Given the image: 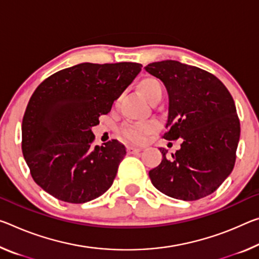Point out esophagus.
<instances>
[{
  "instance_id": "1",
  "label": "esophagus",
  "mask_w": 259,
  "mask_h": 259,
  "mask_svg": "<svg viewBox=\"0 0 259 259\" xmlns=\"http://www.w3.org/2000/svg\"><path fill=\"white\" fill-rule=\"evenodd\" d=\"M126 151H128V153H130V154H135V153H138V152H141V149H139V147H135V146H128L126 147Z\"/></svg>"
}]
</instances>
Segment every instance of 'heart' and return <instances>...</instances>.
Here are the masks:
<instances>
[{
  "mask_svg": "<svg viewBox=\"0 0 259 259\" xmlns=\"http://www.w3.org/2000/svg\"><path fill=\"white\" fill-rule=\"evenodd\" d=\"M138 91L145 99L151 102L159 96H162L161 83L153 77H146L138 83ZM155 129V124L152 122L147 123H128L121 130L122 136L131 143L144 142L147 135Z\"/></svg>",
  "mask_w": 259,
  "mask_h": 259,
  "instance_id": "1",
  "label": "heart"
}]
</instances>
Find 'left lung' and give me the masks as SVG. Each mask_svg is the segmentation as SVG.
<instances>
[{"mask_svg": "<svg viewBox=\"0 0 259 259\" xmlns=\"http://www.w3.org/2000/svg\"><path fill=\"white\" fill-rule=\"evenodd\" d=\"M145 70L166 86L169 106L163 138H181V149L149 171L153 186L169 197L197 200L211 195L232 173L240 120L227 88L212 73L166 60Z\"/></svg>", "mask_w": 259, "mask_h": 259, "instance_id": "1", "label": "left lung"}]
</instances>
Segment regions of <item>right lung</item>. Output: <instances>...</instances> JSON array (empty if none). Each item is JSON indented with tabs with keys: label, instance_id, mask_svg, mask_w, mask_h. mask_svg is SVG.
I'll use <instances>...</instances> for the list:
<instances>
[{
	"label": "right lung",
	"instance_id": "obj_1",
	"mask_svg": "<svg viewBox=\"0 0 259 259\" xmlns=\"http://www.w3.org/2000/svg\"><path fill=\"white\" fill-rule=\"evenodd\" d=\"M142 64L80 63L41 83L23 117L22 151L34 182L55 198L81 204L112 187L125 147L93 145L92 128L133 83Z\"/></svg>",
	"mask_w": 259,
	"mask_h": 259
}]
</instances>
